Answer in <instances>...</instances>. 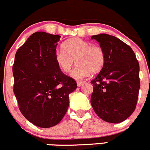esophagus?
<instances>
[{"mask_svg":"<svg viewBox=\"0 0 150 150\" xmlns=\"http://www.w3.org/2000/svg\"><path fill=\"white\" fill-rule=\"evenodd\" d=\"M84 84V82L83 81H77V86H82Z\"/></svg>","mask_w":150,"mask_h":150,"instance_id":"1","label":"esophagus"}]
</instances>
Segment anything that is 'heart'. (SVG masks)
<instances>
[{"label":"heart","mask_w":150,"mask_h":150,"mask_svg":"<svg viewBox=\"0 0 150 150\" xmlns=\"http://www.w3.org/2000/svg\"><path fill=\"white\" fill-rule=\"evenodd\" d=\"M57 65L64 73L71 71L74 64H77L71 73L74 79H81L91 72L97 74L101 71L105 64V54L98 45L91 44L80 38H71L62 45V50L55 53Z\"/></svg>","instance_id":"1"}]
</instances>
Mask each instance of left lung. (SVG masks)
Segmentation results:
<instances>
[{"instance_id": "1", "label": "left lung", "mask_w": 150, "mask_h": 150, "mask_svg": "<svg viewBox=\"0 0 150 150\" xmlns=\"http://www.w3.org/2000/svg\"><path fill=\"white\" fill-rule=\"evenodd\" d=\"M105 54V64L91 80V104L101 120L122 122L133 113L137 105L140 83V67L132 49L109 34L91 36Z\"/></svg>"}]
</instances>
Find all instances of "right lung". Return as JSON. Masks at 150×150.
Returning a JSON list of instances; mask_svg holds the SVG:
<instances>
[{
  "mask_svg": "<svg viewBox=\"0 0 150 150\" xmlns=\"http://www.w3.org/2000/svg\"><path fill=\"white\" fill-rule=\"evenodd\" d=\"M59 35L38 31L17 50L13 66V92L18 108L40 128L59 124L69 106L76 82L62 72L55 60Z\"/></svg>",
  "mask_w": 150,
  "mask_h": 150,
  "instance_id": "1",
  "label": "right lung"
}]
</instances>
